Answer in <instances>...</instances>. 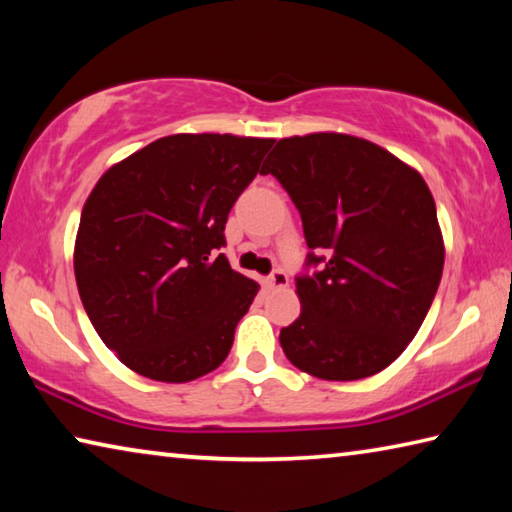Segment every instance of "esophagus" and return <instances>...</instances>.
<instances>
[{"label":"esophagus","instance_id":"obj_1","mask_svg":"<svg viewBox=\"0 0 512 512\" xmlns=\"http://www.w3.org/2000/svg\"><path fill=\"white\" fill-rule=\"evenodd\" d=\"M287 284H289V275L280 271V268L266 277V287H271V289H284Z\"/></svg>","mask_w":512,"mask_h":512}]
</instances>
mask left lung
I'll return each instance as SVG.
<instances>
[{
  "label": "left lung",
  "mask_w": 512,
  "mask_h": 512,
  "mask_svg": "<svg viewBox=\"0 0 512 512\" xmlns=\"http://www.w3.org/2000/svg\"><path fill=\"white\" fill-rule=\"evenodd\" d=\"M262 173L291 196L309 246L296 277L302 311L280 332L284 354L318 379L377 375L418 334L443 275L427 183L381 146L341 133L280 140Z\"/></svg>",
  "instance_id": "obj_1"
}]
</instances>
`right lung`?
<instances>
[{"mask_svg": "<svg viewBox=\"0 0 512 512\" xmlns=\"http://www.w3.org/2000/svg\"><path fill=\"white\" fill-rule=\"evenodd\" d=\"M275 140L169 135L99 178L74 248L79 296L137 375L183 384L219 368L259 291L232 271L225 223Z\"/></svg>", "mask_w": 512, "mask_h": 512, "instance_id": "add662e5", "label": "right lung"}]
</instances>
